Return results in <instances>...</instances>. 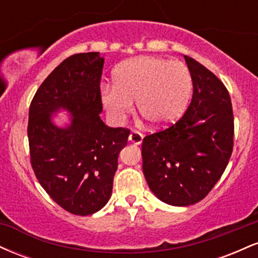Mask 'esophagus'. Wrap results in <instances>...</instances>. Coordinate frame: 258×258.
<instances>
[{
    "instance_id": "34e87169",
    "label": "esophagus",
    "mask_w": 258,
    "mask_h": 258,
    "mask_svg": "<svg viewBox=\"0 0 258 258\" xmlns=\"http://www.w3.org/2000/svg\"><path fill=\"white\" fill-rule=\"evenodd\" d=\"M128 141L131 142L132 144H136V146H138V144L142 143V141H143V135H142L139 131H132L130 133V137H128Z\"/></svg>"
}]
</instances>
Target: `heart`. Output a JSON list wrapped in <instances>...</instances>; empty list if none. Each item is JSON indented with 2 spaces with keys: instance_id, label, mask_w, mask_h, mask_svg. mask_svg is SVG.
<instances>
[{
  "instance_id": "heart-1",
  "label": "heart",
  "mask_w": 258,
  "mask_h": 258,
  "mask_svg": "<svg viewBox=\"0 0 258 258\" xmlns=\"http://www.w3.org/2000/svg\"><path fill=\"white\" fill-rule=\"evenodd\" d=\"M191 76L180 61L141 57L115 69L114 85L102 88V103L111 120L120 122L137 102L139 115L161 128L179 119L191 96Z\"/></svg>"
}]
</instances>
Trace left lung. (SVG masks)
<instances>
[{"label": "left lung", "instance_id": "8db88e82", "mask_svg": "<svg viewBox=\"0 0 258 258\" xmlns=\"http://www.w3.org/2000/svg\"><path fill=\"white\" fill-rule=\"evenodd\" d=\"M193 97L176 123L144 137L143 173L150 190L168 205L189 206L211 191L233 152L234 117L226 86L184 55Z\"/></svg>", "mask_w": 258, "mask_h": 258}]
</instances>
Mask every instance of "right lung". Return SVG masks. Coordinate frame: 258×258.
<instances>
[{
	"mask_svg": "<svg viewBox=\"0 0 258 258\" xmlns=\"http://www.w3.org/2000/svg\"><path fill=\"white\" fill-rule=\"evenodd\" d=\"M103 65L99 52L70 55L41 84L29 109L32 170L59 206L79 216L99 211L110 199L117 158L130 136L99 116ZM60 108L72 115L65 127L51 122Z\"/></svg>",
	"mask_w": 258,
	"mask_h": 258,
	"instance_id": "obj_1",
	"label": "right lung"
}]
</instances>
